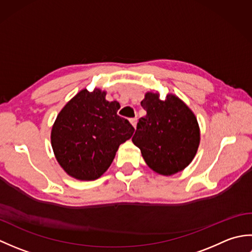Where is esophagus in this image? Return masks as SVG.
<instances>
[{
  "mask_svg": "<svg viewBox=\"0 0 252 252\" xmlns=\"http://www.w3.org/2000/svg\"><path fill=\"white\" fill-rule=\"evenodd\" d=\"M130 122L132 123V126H134V127H136V123H137V118L135 117V118H132V119H130Z\"/></svg>",
  "mask_w": 252,
  "mask_h": 252,
  "instance_id": "34e87169",
  "label": "esophagus"
}]
</instances>
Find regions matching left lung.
I'll use <instances>...</instances> for the list:
<instances>
[{"label":"left lung","instance_id":"1","mask_svg":"<svg viewBox=\"0 0 252 252\" xmlns=\"http://www.w3.org/2000/svg\"><path fill=\"white\" fill-rule=\"evenodd\" d=\"M141 105L147 114L138 120L132 142L155 172L162 175L180 172L191 162L199 146L195 115L172 94L162 100L158 93H146Z\"/></svg>","mask_w":252,"mask_h":252}]
</instances>
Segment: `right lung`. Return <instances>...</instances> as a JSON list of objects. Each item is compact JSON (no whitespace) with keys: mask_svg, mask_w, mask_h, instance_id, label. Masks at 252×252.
Here are the masks:
<instances>
[{"mask_svg":"<svg viewBox=\"0 0 252 252\" xmlns=\"http://www.w3.org/2000/svg\"><path fill=\"white\" fill-rule=\"evenodd\" d=\"M106 93L82 90L63 107L53 126L51 141L57 161L72 178L98 179L109 168L120 144L134 127L117 115L120 105Z\"/></svg>","mask_w":252,"mask_h":252,"instance_id":"add662e5","label":"right lung"}]
</instances>
